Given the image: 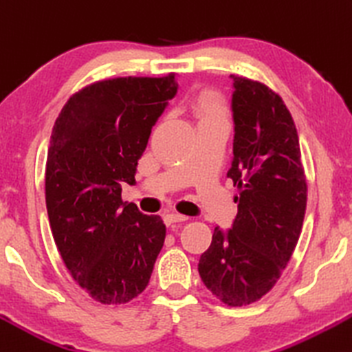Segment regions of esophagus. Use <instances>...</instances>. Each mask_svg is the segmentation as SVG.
Segmentation results:
<instances>
[{"label": "esophagus", "instance_id": "esophagus-1", "mask_svg": "<svg viewBox=\"0 0 352 352\" xmlns=\"http://www.w3.org/2000/svg\"><path fill=\"white\" fill-rule=\"evenodd\" d=\"M184 221H187V217H182V214H177V213H168L164 217V223L167 224V226H172V224L184 223Z\"/></svg>", "mask_w": 352, "mask_h": 352}]
</instances>
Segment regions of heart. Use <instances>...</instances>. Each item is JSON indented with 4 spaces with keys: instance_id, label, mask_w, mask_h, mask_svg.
Listing matches in <instances>:
<instances>
[{
    "instance_id": "obj_1",
    "label": "heart",
    "mask_w": 352,
    "mask_h": 352,
    "mask_svg": "<svg viewBox=\"0 0 352 352\" xmlns=\"http://www.w3.org/2000/svg\"><path fill=\"white\" fill-rule=\"evenodd\" d=\"M190 111L198 122V128L208 124H221L226 118L223 101L213 91H201L190 104Z\"/></svg>"
}]
</instances>
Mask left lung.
<instances>
[{
    "label": "left lung",
    "mask_w": 352,
    "mask_h": 352,
    "mask_svg": "<svg viewBox=\"0 0 352 352\" xmlns=\"http://www.w3.org/2000/svg\"><path fill=\"white\" fill-rule=\"evenodd\" d=\"M232 78V162L228 177L239 188L232 226L214 228L198 272L211 294L243 307L275 285L298 243L307 182L297 128L280 96L259 82Z\"/></svg>",
    "instance_id": "1"
}]
</instances>
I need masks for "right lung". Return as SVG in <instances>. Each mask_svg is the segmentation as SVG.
Instances as JSON below:
<instances>
[{
  "label": "right lung",
  "mask_w": 352,
  "mask_h": 352,
  "mask_svg": "<svg viewBox=\"0 0 352 352\" xmlns=\"http://www.w3.org/2000/svg\"><path fill=\"white\" fill-rule=\"evenodd\" d=\"M179 90L167 77L88 85L55 121L45 164L50 230L72 277L104 305L126 303L149 283L165 239L160 217L121 200L135 184L151 129Z\"/></svg>",
  "instance_id": "right-lung-1"
}]
</instances>
